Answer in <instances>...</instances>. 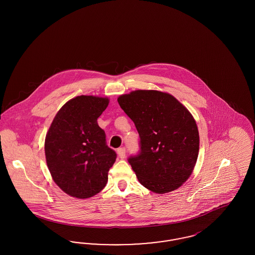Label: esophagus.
<instances>
[{
  "label": "esophagus",
  "instance_id": "obj_1",
  "mask_svg": "<svg viewBox=\"0 0 255 255\" xmlns=\"http://www.w3.org/2000/svg\"><path fill=\"white\" fill-rule=\"evenodd\" d=\"M125 153H126V149L125 147H121L118 149V155L121 158H125Z\"/></svg>",
  "mask_w": 255,
  "mask_h": 255
}]
</instances>
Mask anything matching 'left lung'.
<instances>
[{
  "instance_id": "obj_1",
  "label": "left lung",
  "mask_w": 255,
  "mask_h": 255,
  "mask_svg": "<svg viewBox=\"0 0 255 255\" xmlns=\"http://www.w3.org/2000/svg\"><path fill=\"white\" fill-rule=\"evenodd\" d=\"M139 134L140 151L128 158L138 182L163 194L179 188L192 174L199 154L194 118L167 93L137 90L118 98Z\"/></svg>"
}]
</instances>
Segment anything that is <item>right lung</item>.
<instances>
[{
  "label": "right lung",
  "instance_id": "obj_1",
  "mask_svg": "<svg viewBox=\"0 0 255 255\" xmlns=\"http://www.w3.org/2000/svg\"><path fill=\"white\" fill-rule=\"evenodd\" d=\"M109 104L107 97L79 96L62 106L45 139L47 165L54 182L72 197L87 199L108 182L117 154L106 144L97 119Z\"/></svg>",
  "mask_w": 255,
  "mask_h": 255
}]
</instances>
